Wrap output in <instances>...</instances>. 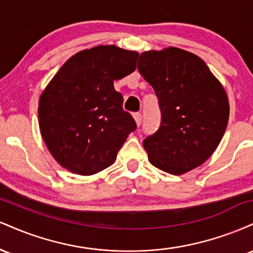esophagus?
<instances>
[{
  "mask_svg": "<svg viewBox=\"0 0 253 253\" xmlns=\"http://www.w3.org/2000/svg\"><path fill=\"white\" fill-rule=\"evenodd\" d=\"M133 118H134L136 125H138V126H140L141 120H143V115H141L140 113H134V114H133Z\"/></svg>",
  "mask_w": 253,
  "mask_h": 253,
  "instance_id": "1",
  "label": "esophagus"
}]
</instances>
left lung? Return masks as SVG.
<instances>
[{
    "label": "left lung",
    "instance_id": "1",
    "mask_svg": "<svg viewBox=\"0 0 253 253\" xmlns=\"http://www.w3.org/2000/svg\"><path fill=\"white\" fill-rule=\"evenodd\" d=\"M139 72L158 97L161 126L144 139L151 164L182 175L205 163L228 123L225 90L200 57L181 48L140 54Z\"/></svg>",
    "mask_w": 253,
    "mask_h": 253
}]
</instances>
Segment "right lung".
Listing matches in <instances>:
<instances>
[{"label":"right lung","instance_id":"right-lung-1","mask_svg":"<svg viewBox=\"0 0 253 253\" xmlns=\"http://www.w3.org/2000/svg\"><path fill=\"white\" fill-rule=\"evenodd\" d=\"M138 52L96 46L66 60L39 100L42 139L65 169L88 176L115 162L134 119L123 108L114 80L132 74Z\"/></svg>","mask_w":253,"mask_h":253}]
</instances>
